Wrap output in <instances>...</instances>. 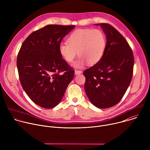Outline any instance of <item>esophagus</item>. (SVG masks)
<instances>
[{"instance_id":"esophagus-1","label":"esophagus","mask_w":150,"mask_h":150,"mask_svg":"<svg viewBox=\"0 0 150 150\" xmlns=\"http://www.w3.org/2000/svg\"><path fill=\"white\" fill-rule=\"evenodd\" d=\"M81 73H82L81 71H79V70H75V75H78V74H80Z\"/></svg>"}]
</instances>
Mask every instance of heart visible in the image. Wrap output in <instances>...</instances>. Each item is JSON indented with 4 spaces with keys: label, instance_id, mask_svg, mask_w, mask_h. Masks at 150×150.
<instances>
[{
    "label": "heart",
    "instance_id": "b5f03b06",
    "mask_svg": "<svg viewBox=\"0 0 150 150\" xmlns=\"http://www.w3.org/2000/svg\"><path fill=\"white\" fill-rule=\"evenodd\" d=\"M68 42V44L61 43L59 47L61 56L71 63L78 52L79 57L72 66L82 68L87 63L90 65H94L101 60L106 46V38L100 30L77 29L69 35Z\"/></svg>",
    "mask_w": 150,
    "mask_h": 150
}]
</instances>
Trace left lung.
<instances>
[{"label":"left lung","instance_id":"8db88e82","mask_svg":"<svg viewBox=\"0 0 150 150\" xmlns=\"http://www.w3.org/2000/svg\"><path fill=\"white\" fill-rule=\"evenodd\" d=\"M106 36L101 60L85 70V91L91 103L99 109L117 104L129 87L133 74L132 51L123 35L108 24H97Z\"/></svg>","mask_w":150,"mask_h":150}]
</instances>
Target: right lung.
<instances>
[{
  "instance_id": "1",
  "label": "right lung",
  "mask_w": 150,
  "mask_h": 150,
  "mask_svg": "<svg viewBox=\"0 0 150 150\" xmlns=\"http://www.w3.org/2000/svg\"><path fill=\"white\" fill-rule=\"evenodd\" d=\"M75 27L47 25L31 33L19 50L16 64L21 85L41 108L56 107L73 79L74 71L62 59L59 47Z\"/></svg>"
}]
</instances>
